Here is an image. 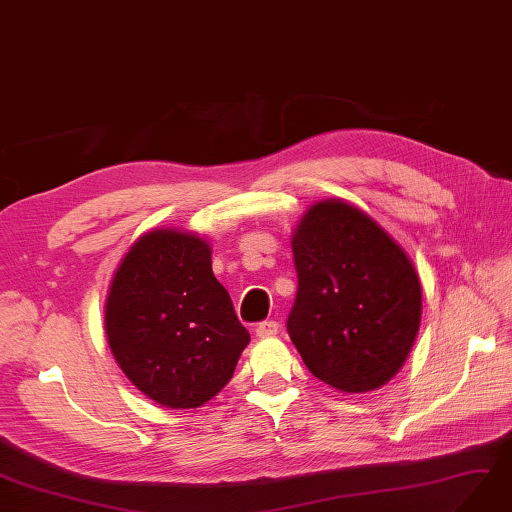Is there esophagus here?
Instances as JSON below:
<instances>
[{
    "mask_svg": "<svg viewBox=\"0 0 512 512\" xmlns=\"http://www.w3.org/2000/svg\"><path fill=\"white\" fill-rule=\"evenodd\" d=\"M278 321H262L256 325V336L258 338H273L278 334Z\"/></svg>",
    "mask_w": 512,
    "mask_h": 512,
    "instance_id": "1",
    "label": "esophagus"
}]
</instances>
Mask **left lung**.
Masks as SVG:
<instances>
[{
  "label": "left lung",
  "mask_w": 512,
  "mask_h": 512,
  "mask_svg": "<svg viewBox=\"0 0 512 512\" xmlns=\"http://www.w3.org/2000/svg\"><path fill=\"white\" fill-rule=\"evenodd\" d=\"M293 256L299 284L286 329L303 364L340 392L381 388L420 329L422 288L409 256L340 200L303 215Z\"/></svg>",
  "instance_id": "8db88e82"
}]
</instances>
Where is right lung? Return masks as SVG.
I'll return each instance as SVG.
<instances>
[{"mask_svg":"<svg viewBox=\"0 0 512 512\" xmlns=\"http://www.w3.org/2000/svg\"><path fill=\"white\" fill-rule=\"evenodd\" d=\"M109 347L155 403L204 405L232 379L250 342L196 234L153 230L124 256L105 306Z\"/></svg>","mask_w":512,"mask_h":512,"instance_id":"add662e5","label":"right lung"}]
</instances>
